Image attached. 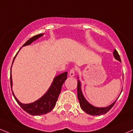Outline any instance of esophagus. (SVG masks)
<instances>
[{
    "label": "esophagus",
    "instance_id": "esophagus-1",
    "mask_svg": "<svg viewBox=\"0 0 133 133\" xmlns=\"http://www.w3.org/2000/svg\"><path fill=\"white\" fill-rule=\"evenodd\" d=\"M75 71H76V69H75L74 68L71 69L70 70V71H69V76L71 77H72L74 76Z\"/></svg>",
    "mask_w": 133,
    "mask_h": 133
}]
</instances>
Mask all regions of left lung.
Returning a JSON list of instances; mask_svg holds the SVG:
<instances>
[{
    "instance_id": "8db88e82",
    "label": "left lung",
    "mask_w": 133,
    "mask_h": 133,
    "mask_svg": "<svg viewBox=\"0 0 133 133\" xmlns=\"http://www.w3.org/2000/svg\"><path fill=\"white\" fill-rule=\"evenodd\" d=\"M113 56H114V57L116 59L121 62L119 54L118 53L117 51H116V49H115L114 51H113ZM77 97L78 99H79L80 106H81V108L84 110L85 112L87 113V114L93 115V116H94V115L97 116V115L105 114V113H107L111 108H112L113 105H115V103H116V101L117 100L118 98L116 99L112 104H111L109 106L107 107L100 108V107H96L93 106L92 105L89 103V102L86 100V99L85 98L84 95H83L82 94V90H81V82H80L79 80H77ZM121 92H122V91H121Z\"/></svg>"
}]
</instances>
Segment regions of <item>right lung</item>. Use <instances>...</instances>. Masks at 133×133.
<instances>
[{
  "label": "right lung",
  "mask_w": 133,
  "mask_h": 133,
  "mask_svg": "<svg viewBox=\"0 0 133 133\" xmlns=\"http://www.w3.org/2000/svg\"><path fill=\"white\" fill-rule=\"evenodd\" d=\"M43 35H44V33L39 34L36 35V36H33V37L28 39L22 46L30 45L33 41L36 40L39 38L41 37ZM18 52H17V54H18ZM17 54L14 57L13 62H14V60H15ZM11 69H12V67H11ZM67 76H68V72H63L62 74H61L57 76L56 77H54L52 84H51L48 90L46 92V93L44 95L42 96L38 100L33 102V103L24 104L18 101V100L16 98L14 92H13L12 74H11L10 72V85L11 89H12L13 96L14 97V98H15L17 103L19 104V105L22 107V109L31 115H35L36 116V115L46 114V113L50 112L51 110L53 109L54 107H55L57 98H58L59 95L61 93V90L62 85L64 84V82H65V80L67 79Z\"/></svg>",
  "instance_id": "1"
}]
</instances>
